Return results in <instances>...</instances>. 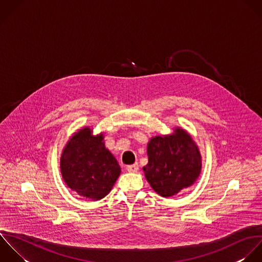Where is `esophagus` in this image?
Instances as JSON below:
<instances>
[{"label":"esophagus","instance_id":"34e87169","mask_svg":"<svg viewBox=\"0 0 262 262\" xmlns=\"http://www.w3.org/2000/svg\"><path fill=\"white\" fill-rule=\"evenodd\" d=\"M126 170L128 172H137L139 170V164L135 163V164H130L126 166Z\"/></svg>","mask_w":262,"mask_h":262}]
</instances>
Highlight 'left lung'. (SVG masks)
I'll list each match as a JSON object with an SVG mask.
<instances>
[{"label": "left lung", "instance_id": "left-lung-1", "mask_svg": "<svg viewBox=\"0 0 262 262\" xmlns=\"http://www.w3.org/2000/svg\"><path fill=\"white\" fill-rule=\"evenodd\" d=\"M145 177L151 188L162 197L177 195L199 178L201 154L192 137L183 128L168 136H156L147 146Z\"/></svg>", "mask_w": 262, "mask_h": 262}]
</instances>
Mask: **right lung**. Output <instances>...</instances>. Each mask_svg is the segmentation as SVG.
Listing matches in <instances>:
<instances>
[{"label":"right lung","mask_w":262,"mask_h":262,"mask_svg":"<svg viewBox=\"0 0 262 262\" xmlns=\"http://www.w3.org/2000/svg\"><path fill=\"white\" fill-rule=\"evenodd\" d=\"M90 127L75 133L60 159L63 181L79 196L97 201L112 190L121 170L115 157L106 149L104 136L92 135Z\"/></svg>","instance_id":"right-lung-1"}]
</instances>
